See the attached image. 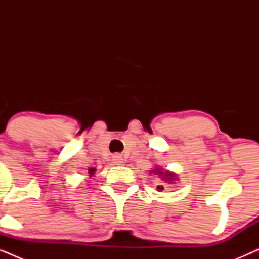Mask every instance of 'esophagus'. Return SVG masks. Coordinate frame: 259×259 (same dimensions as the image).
<instances>
[{
    "instance_id": "obj_1",
    "label": "esophagus",
    "mask_w": 259,
    "mask_h": 259,
    "mask_svg": "<svg viewBox=\"0 0 259 259\" xmlns=\"http://www.w3.org/2000/svg\"><path fill=\"white\" fill-rule=\"evenodd\" d=\"M113 161H114L116 165H120V164H121V162H122V158H121V157H120V155H118V154H115V155H114V157H113Z\"/></svg>"
}]
</instances>
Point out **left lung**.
Wrapping results in <instances>:
<instances>
[{
    "label": "left lung",
    "mask_w": 259,
    "mask_h": 259,
    "mask_svg": "<svg viewBox=\"0 0 259 259\" xmlns=\"http://www.w3.org/2000/svg\"><path fill=\"white\" fill-rule=\"evenodd\" d=\"M153 172H155L159 176H162V178H165L166 182H172V180L175 179V177H176L175 175H173V173H169V172H165L164 173V172H161L160 168H155V169H153ZM157 189H158V191H162V190H164V186L158 185Z\"/></svg>",
    "instance_id": "8db88e82"
}]
</instances>
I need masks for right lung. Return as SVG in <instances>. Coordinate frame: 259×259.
Wrapping results in <instances>:
<instances>
[{
    "label": "right lung",
    "instance_id": "obj_1",
    "mask_svg": "<svg viewBox=\"0 0 259 259\" xmlns=\"http://www.w3.org/2000/svg\"><path fill=\"white\" fill-rule=\"evenodd\" d=\"M94 172H95V169H94V168H91V169H90V173H91V175H93Z\"/></svg>",
    "mask_w": 259,
    "mask_h": 259
}]
</instances>
